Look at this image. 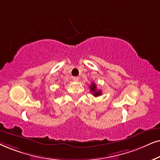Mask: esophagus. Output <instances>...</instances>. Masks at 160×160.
<instances>
[{"mask_svg": "<svg viewBox=\"0 0 160 160\" xmlns=\"http://www.w3.org/2000/svg\"><path fill=\"white\" fill-rule=\"evenodd\" d=\"M72 79H73V80H74V81H78V80H79L78 77H73Z\"/></svg>", "mask_w": 160, "mask_h": 160, "instance_id": "obj_1", "label": "esophagus"}]
</instances>
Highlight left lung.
Masks as SVG:
<instances>
[{
    "label": "left lung",
    "mask_w": 160,
    "mask_h": 160,
    "mask_svg": "<svg viewBox=\"0 0 160 160\" xmlns=\"http://www.w3.org/2000/svg\"><path fill=\"white\" fill-rule=\"evenodd\" d=\"M90 89L91 92L93 93V96H95V97H98V96H100L102 94V91L97 90V86H96L95 83H93V82H92L90 86Z\"/></svg>",
    "instance_id": "obj_1"
}]
</instances>
